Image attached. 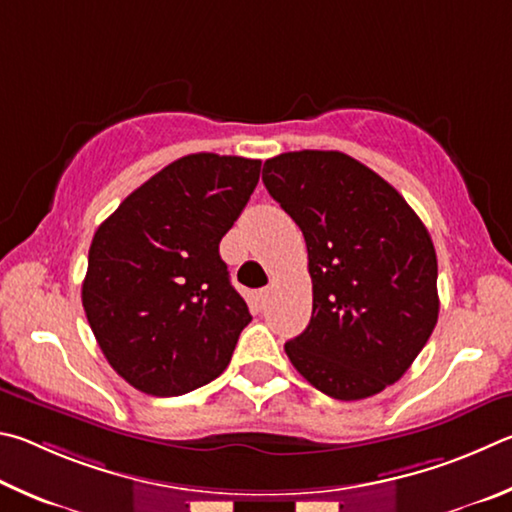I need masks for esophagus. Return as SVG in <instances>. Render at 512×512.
<instances>
[{
  "label": "esophagus",
  "instance_id": "esophagus-1",
  "mask_svg": "<svg viewBox=\"0 0 512 512\" xmlns=\"http://www.w3.org/2000/svg\"><path fill=\"white\" fill-rule=\"evenodd\" d=\"M267 299H270V288H263V290H258V292H256V301H258V306H265Z\"/></svg>",
  "mask_w": 512,
  "mask_h": 512
}]
</instances>
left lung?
I'll return each instance as SVG.
<instances>
[{
    "label": "left lung",
    "instance_id": "8db88e82",
    "mask_svg": "<svg viewBox=\"0 0 512 512\" xmlns=\"http://www.w3.org/2000/svg\"><path fill=\"white\" fill-rule=\"evenodd\" d=\"M263 182L308 247L312 317L285 344L312 387L362 400L398 382L438 321L434 242L396 188L337 150L283 152Z\"/></svg>",
    "mask_w": 512,
    "mask_h": 512
}]
</instances>
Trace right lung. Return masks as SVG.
Instances as JSON below:
<instances>
[{
    "label": "right lung",
    "mask_w": 512,
    "mask_h": 512,
    "mask_svg": "<svg viewBox=\"0 0 512 512\" xmlns=\"http://www.w3.org/2000/svg\"><path fill=\"white\" fill-rule=\"evenodd\" d=\"M258 177V159L186 155L96 229L83 308L105 360L134 389L182 396L227 369L251 315L220 240Z\"/></svg>",
    "instance_id": "add662e5"
}]
</instances>
